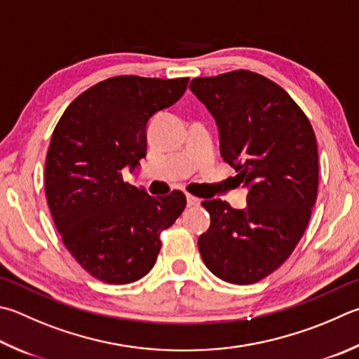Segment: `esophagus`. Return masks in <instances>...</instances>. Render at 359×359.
Masks as SVG:
<instances>
[{
	"instance_id": "esophagus-1",
	"label": "esophagus",
	"mask_w": 359,
	"mask_h": 359,
	"mask_svg": "<svg viewBox=\"0 0 359 359\" xmlns=\"http://www.w3.org/2000/svg\"><path fill=\"white\" fill-rule=\"evenodd\" d=\"M187 202H188V205L193 207V205H199L201 199L196 198V196H193V194H190V193H187Z\"/></svg>"
}]
</instances>
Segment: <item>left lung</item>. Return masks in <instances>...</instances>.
Wrapping results in <instances>:
<instances>
[{"mask_svg":"<svg viewBox=\"0 0 359 359\" xmlns=\"http://www.w3.org/2000/svg\"><path fill=\"white\" fill-rule=\"evenodd\" d=\"M191 93L217 121L221 157L248 190L246 207L202 201L210 227L198 238L215 276L254 284L278 270L308 227L318 155L308 117L285 90L251 70L193 78Z\"/></svg>","mask_w":359,"mask_h":359,"instance_id":"8db88e82","label":"left lung"}]
</instances>
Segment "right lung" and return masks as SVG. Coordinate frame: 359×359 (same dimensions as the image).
<instances>
[{"label":"right lung","mask_w":359,"mask_h":359,"mask_svg":"<svg viewBox=\"0 0 359 359\" xmlns=\"http://www.w3.org/2000/svg\"><path fill=\"white\" fill-rule=\"evenodd\" d=\"M190 78L121 75L94 84L66 108L45 160V196L62 243L90 276L128 284L146 276L160 233L187 205L182 191L149 196L122 177L146 157L151 117L184 95Z\"/></svg>","instance_id":"add662e5"}]
</instances>
